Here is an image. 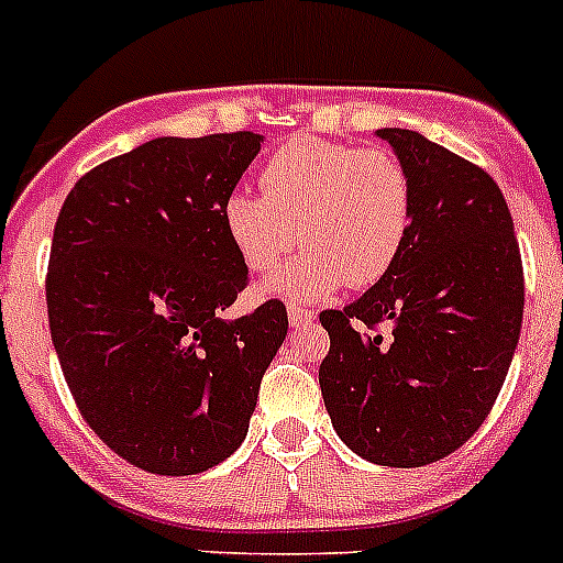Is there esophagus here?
<instances>
[{"instance_id": "esophagus-1", "label": "esophagus", "mask_w": 563, "mask_h": 563, "mask_svg": "<svg viewBox=\"0 0 563 563\" xmlns=\"http://www.w3.org/2000/svg\"><path fill=\"white\" fill-rule=\"evenodd\" d=\"M288 322H291V328H308V324L317 322V313L302 308L299 302H288Z\"/></svg>"}]
</instances>
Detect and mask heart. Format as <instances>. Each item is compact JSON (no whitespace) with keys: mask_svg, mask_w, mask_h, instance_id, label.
Returning a JSON list of instances; mask_svg holds the SVG:
<instances>
[{"mask_svg":"<svg viewBox=\"0 0 563 563\" xmlns=\"http://www.w3.org/2000/svg\"><path fill=\"white\" fill-rule=\"evenodd\" d=\"M261 188H239L222 202L224 233L241 264L266 275L299 244L308 250L266 283V294L322 299L344 283L375 286L411 235V177L386 150L294 139L266 161Z\"/></svg>","mask_w":563,"mask_h":563,"instance_id":"1","label":"heart"}]
</instances>
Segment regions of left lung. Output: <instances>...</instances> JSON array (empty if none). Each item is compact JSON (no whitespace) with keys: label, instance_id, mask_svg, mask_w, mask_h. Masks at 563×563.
<instances>
[{"label":"left lung","instance_id":"8db88e82","mask_svg":"<svg viewBox=\"0 0 563 563\" xmlns=\"http://www.w3.org/2000/svg\"><path fill=\"white\" fill-rule=\"evenodd\" d=\"M413 186L400 261L344 311H322L319 366L335 433L380 466L433 464L495 406L522 328L525 280L514 219L497 183L413 130L383 128ZM393 324L386 342L361 334Z\"/></svg>","mask_w":563,"mask_h":563}]
</instances>
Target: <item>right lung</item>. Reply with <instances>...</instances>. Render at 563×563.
<instances>
[{
	"label": "right lung",
	"mask_w": 563,
	"mask_h": 563,
	"mask_svg": "<svg viewBox=\"0 0 563 563\" xmlns=\"http://www.w3.org/2000/svg\"><path fill=\"white\" fill-rule=\"evenodd\" d=\"M264 135H163L99 163L55 222L49 330L82 419L152 475H197L244 441L266 366L288 330L269 299L224 311L246 288L222 202Z\"/></svg>",
	"instance_id": "obj_1"
}]
</instances>
